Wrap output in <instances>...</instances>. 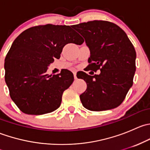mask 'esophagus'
Wrapping results in <instances>:
<instances>
[{"mask_svg":"<svg viewBox=\"0 0 150 150\" xmlns=\"http://www.w3.org/2000/svg\"><path fill=\"white\" fill-rule=\"evenodd\" d=\"M73 75H74V78H75V79H77V76H76L77 72H75V71H74L73 72Z\"/></svg>","mask_w":150,"mask_h":150,"instance_id":"34e87169","label":"esophagus"}]
</instances>
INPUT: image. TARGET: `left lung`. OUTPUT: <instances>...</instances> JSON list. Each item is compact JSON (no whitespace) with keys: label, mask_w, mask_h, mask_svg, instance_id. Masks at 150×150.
Segmentation results:
<instances>
[{"label":"left lung","mask_w":150,"mask_h":150,"mask_svg":"<svg viewBox=\"0 0 150 150\" xmlns=\"http://www.w3.org/2000/svg\"><path fill=\"white\" fill-rule=\"evenodd\" d=\"M90 49L88 70L100 69L93 76L82 72L78 78L87 84L80 96L85 108L104 111L118 107L133 85L136 71L135 48L126 33L112 22L94 20L72 25Z\"/></svg>","instance_id":"left-lung-1"}]
</instances>
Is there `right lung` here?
I'll list each match as a JSON object with an SVG mask.
<instances>
[{
  "instance_id": "right-lung-1",
  "label": "right lung",
  "mask_w": 150,
  "mask_h": 150,
  "mask_svg": "<svg viewBox=\"0 0 150 150\" xmlns=\"http://www.w3.org/2000/svg\"><path fill=\"white\" fill-rule=\"evenodd\" d=\"M84 40L69 26L48 24L22 32L5 59V81L10 96L25 114L43 115L59 107L63 92L74 81L72 72L46 74L48 66L59 59L67 43Z\"/></svg>"
}]
</instances>
